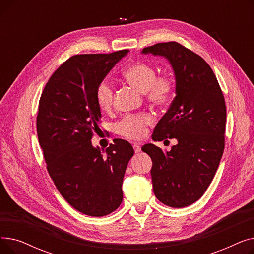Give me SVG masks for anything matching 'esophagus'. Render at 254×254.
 Here are the masks:
<instances>
[{
    "label": "esophagus",
    "instance_id": "34e87169",
    "mask_svg": "<svg viewBox=\"0 0 254 254\" xmlns=\"http://www.w3.org/2000/svg\"><path fill=\"white\" fill-rule=\"evenodd\" d=\"M132 147H134V150L136 153H139L141 151V146L139 143H134L132 144Z\"/></svg>",
    "mask_w": 254,
    "mask_h": 254
}]
</instances>
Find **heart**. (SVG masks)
Segmentation results:
<instances>
[{"mask_svg":"<svg viewBox=\"0 0 254 254\" xmlns=\"http://www.w3.org/2000/svg\"><path fill=\"white\" fill-rule=\"evenodd\" d=\"M127 81L141 92L154 105L168 104L174 93L175 84L169 76L156 77V70L149 64L135 62L129 64L123 72ZM114 98V88L108 80H103L96 90V100L103 111L111 109ZM152 123V116L148 113L131 114L115 125L118 135L127 139L136 140L145 135V127Z\"/></svg>","mask_w":254,"mask_h":254,"instance_id":"heart-1","label":"heart"}]
</instances>
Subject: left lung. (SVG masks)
<instances>
[{"mask_svg": "<svg viewBox=\"0 0 254 254\" xmlns=\"http://www.w3.org/2000/svg\"><path fill=\"white\" fill-rule=\"evenodd\" d=\"M142 53L166 58L175 74L176 97L156 125L152 140L176 139L177 144L170 151L151 143L142 150L152 159L150 173L158 201L183 208L205 193L219 166L224 149V98L210 65L181 44L157 43Z\"/></svg>", "mask_w": 254, "mask_h": 254, "instance_id": "8db88e82", "label": "left lung"}]
</instances>
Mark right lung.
Returning <instances> with one entry per match:
<instances>
[{"label": "right lung", "instance_id": "1", "mask_svg": "<svg viewBox=\"0 0 254 254\" xmlns=\"http://www.w3.org/2000/svg\"><path fill=\"white\" fill-rule=\"evenodd\" d=\"M127 52L70 58L52 74L39 102L37 134L49 175L65 201L89 216L108 215L122 204L134 155L126 140H113L106 155L91 144L102 117L97 87Z\"/></svg>", "mask_w": 254, "mask_h": 254}]
</instances>
